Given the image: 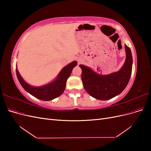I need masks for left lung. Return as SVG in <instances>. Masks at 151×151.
<instances>
[{"instance_id":"8db88e82","label":"left lung","mask_w":151,"mask_h":151,"mask_svg":"<svg viewBox=\"0 0 151 151\" xmlns=\"http://www.w3.org/2000/svg\"><path fill=\"white\" fill-rule=\"evenodd\" d=\"M125 47V62L116 72L101 76L83 65H79L84 88L91 96L99 100H108L120 94L125 89L130 79L133 62L130 48L126 45Z\"/></svg>"}]
</instances>
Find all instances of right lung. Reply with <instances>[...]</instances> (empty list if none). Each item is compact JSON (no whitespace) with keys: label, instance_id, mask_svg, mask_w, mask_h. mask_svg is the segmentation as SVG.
<instances>
[{"label":"right lung","instance_id":"add662e5","mask_svg":"<svg viewBox=\"0 0 151 151\" xmlns=\"http://www.w3.org/2000/svg\"><path fill=\"white\" fill-rule=\"evenodd\" d=\"M77 64L76 61L69 63L61 70L55 81L42 87H33L27 84L20 76L17 69H16V75L21 85L27 92L39 99L49 101L58 97L63 93L65 89L67 80L71 74L73 68Z\"/></svg>","mask_w":151,"mask_h":151}]
</instances>
